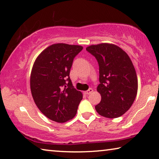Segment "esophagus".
I'll use <instances>...</instances> for the list:
<instances>
[{
    "label": "esophagus",
    "instance_id": "obj_1",
    "mask_svg": "<svg viewBox=\"0 0 159 159\" xmlns=\"http://www.w3.org/2000/svg\"><path fill=\"white\" fill-rule=\"evenodd\" d=\"M93 91V90L92 89H89V90H86V91H85L84 93H85V94L89 95V94H90V93H91Z\"/></svg>",
    "mask_w": 159,
    "mask_h": 159
}]
</instances>
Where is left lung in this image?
I'll use <instances>...</instances> for the list:
<instances>
[{
  "label": "left lung",
  "instance_id": "left-lung-1",
  "mask_svg": "<svg viewBox=\"0 0 159 159\" xmlns=\"http://www.w3.org/2000/svg\"><path fill=\"white\" fill-rule=\"evenodd\" d=\"M86 50L99 64L100 84L97 90L101 100L95 110L105 117H119L129 109L137 96L138 79L132 60L114 44H93Z\"/></svg>",
  "mask_w": 159,
  "mask_h": 159
}]
</instances>
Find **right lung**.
<instances>
[{
    "label": "right lung",
    "mask_w": 159,
    "mask_h": 159,
    "mask_svg": "<svg viewBox=\"0 0 159 159\" xmlns=\"http://www.w3.org/2000/svg\"><path fill=\"white\" fill-rule=\"evenodd\" d=\"M83 49L80 45L52 44L37 57L30 75V90L35 104L54 122L73 119L83 98L75 90L69 74L74 57Z\"/></svg>",
    "instance_id": "1"
}]
</instances>
